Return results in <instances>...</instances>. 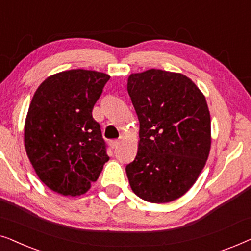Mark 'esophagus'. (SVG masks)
<instances>
[{
	"instance_id": "34e87169",
	"label": "esophagus",
	"mask_w": 251,
	"mask_h": 251,
	"mask_svg": "<svg viewBox=\"0 0 251 251\" xmlns=\"http://www.w3.org/2000/svg\"><path fill=\"white\" fill-rule=\"evenodd\" d=\"M120 143H121V140L116 139V140H111V143H109V145L112 146V149H116L120 145Z\"/></svg>"
}]
</instances>
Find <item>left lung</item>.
I'll use <instances>...</instances> for the list:
<instances>
[{
  "mask_svg": "<svg viewBox=\"0 0 251 251\" xmlns=\"http://www.w3.org/2000/svg\"><path fill=\"white\" fill-rule=\"evenodd\" d=\"M139 120L138 151L126 167L131 190L151 203L183 197L197 181L211 146L205 97L180 73L149 70L128 77Z\"/></svg>",
  "mask_w": 251,
  "mask_h": 251,
  "instance_id": "obj_1",
  "label": "left lung"
}]
</instances>
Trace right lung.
I'll return each mask as SVG.
<instances>
[{
  "label": "right lung",
  "instance_id": "obj_1",
  "mask_svg": "<svg viewBox=\"0 0 251 251\" xmlns=\"http://www.w3.org/2000/svg\"><path fill=\"white\" fill-rule=\"evenodd\" d=\"M109 75L71 70L46 78L30 101L24 142L41 181L61 195L77 197L98 179L109 157L92 109Z\"/></svg>",
  "mask_w": 251,
  "mask_h": 251
}]
</instances>
